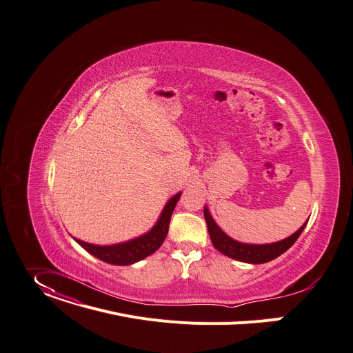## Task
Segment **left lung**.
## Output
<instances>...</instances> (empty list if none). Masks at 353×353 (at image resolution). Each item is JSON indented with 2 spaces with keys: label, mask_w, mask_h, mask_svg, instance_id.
Instances as JSON below:
<instances>
[{
  "label": "left lung",
  "mask_w": 353,
  "mask_h": 353,
  "mask_svg": "<svg viewBox=\"0 0 353 353\" xmlns=\"http://www.w3.org/2000/svg\"><path fill=\"white\" fill-rule=\"evenodd\" d=\"M204 218L207 221V228H208L211 242L216 250L228 256V258H232L235 261L245 262V263H252V265H261V263L270 262L276 259L281 253H284L287 249H290L293 243L299 239V236L301 235L308 222L305 221L300 227V230H297L293 235H290L283 241L265 243V245H253V243L238 242L231 236H228L216 225V222L211 216L207 207H204Z\"/></svg>",
  "instance_id": "left-lung-1"
}]
</instances>
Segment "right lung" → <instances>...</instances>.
I'll use <instances>...</instances> for the list:
<instances>
[{"label": "right lung", "mask_w": 353, "mask_h": 353, "mask_svg": "<svg viewBox=\"0 0 353 353\" xmlns=\"http://www.w3.org/2000/svg\"><path fill=\"white\" fill-rule=\"evenodd\" d=\"M180 196L181 193L174 194L166 203L162 214H160V216L157 218L154 225L146 234L138 238H134L131 241H126L122 243H115V245H94L76 238L74 241L88 253L95 256V258L103 262H107L110 265L126 266V265L137 263L148 258L149 254L154 253L160 246H162L169 231L170 216L174 211V207Z\"/></svg>", "instance_id": "right-lung-1"}]
</instances>
